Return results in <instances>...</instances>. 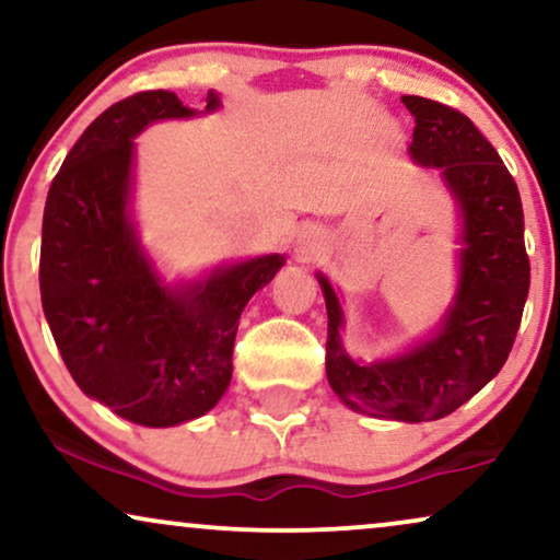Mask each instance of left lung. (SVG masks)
<instances>
[{"label": "left lung", "mask_w": 560, "mask_h": 560, "mask_svg": "<svg viewBox=\"0 0 560 560\" xmlns=\"http://www.w3.org/2000/svg\"><path fill=\"white\" fill-rule=\"evenodd\" d=\"M416 117L410 158L435 167L456 203L458 280L439 326L402 354L359 362L343 349L341 298L316 272L328 313L326 377L339 400L372 418H446L497 377L515 343L530 288L523 203L515 180L469 117L423 96H402Z\"/></svg>", "instance_id": "1"}]
</instances>
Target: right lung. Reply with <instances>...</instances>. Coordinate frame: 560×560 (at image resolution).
I'll list each match as a JSON object with an SVG mask.
<instances>
[{
	"mask_svg": "<svg viewBox=\"0 0 560 560\" xmlns=\"http://www.w3.org/2000/svg\"><path fill=\"white\" fill-rule=\"evenodd\" d=\"M219 106L217 91L203 112L173 91L117 102L79 137L45 201L40 295L52 339L83 395L137 425L188 423L224 397L244 305L285 265L262 255L167 282L142 247L135 137Z\"/></svg>",
	"mask_w": 560,
	"mask_h": 560,
	"instance_id": "right-lung-1",
	"label": "right lung"
}]
</instances>
